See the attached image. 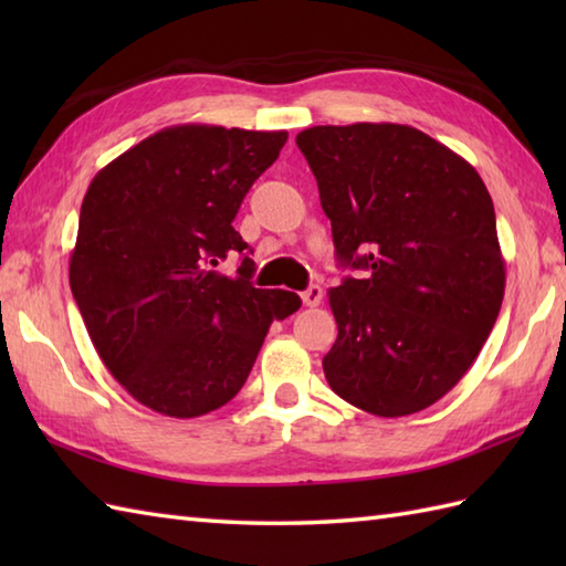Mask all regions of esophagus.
Instances as JSON below:
<instances>
[{
  "label": "esophagus",
  "mask_w": 566,
  "mask_h": 566,
  "mask_svg": "<svg viewBox=\"0 0 566 566\" xmlns=\"http://www.w3.org/2000/svg\"><path fill=\"white\" fill-rule=\"evenodd\" d=\"M321 298H323V290H321L318 284H311L308 290L302 294V302H304V306H311V308L318 306V304H321Z\"/></svg>",
  "instance_id": "1"
}]
</instances>
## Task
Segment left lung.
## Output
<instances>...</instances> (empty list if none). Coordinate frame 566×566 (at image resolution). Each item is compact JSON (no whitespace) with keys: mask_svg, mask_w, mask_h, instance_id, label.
Masks as SVG:
<instances>
[{"mask_svg":"<svg viewBox=\"0 0 566 566\" xmlns=\"http://www.w3.org/2000/svg\"><path fill=\"white\" fill-rule=\"evenodd\" d=\"M296 146L340 264L369 272L328 292L331 389L371 416L423 411L467 375L499 318L506 262L489 189L413 126H314Z\"/></svg>","mask_w":566,"mask_h":566,"instance_id":"obj_1","label":"left lung"}]
</instances>
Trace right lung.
Here are the masks:
<instances>
[{
    "instance_id": "right-lung-1",
    "label": "right lung",
    "mask_w": 566,
    "mask_h": 566,
    "mask_svg": "<svg viewBox=\"0 0 566 566\" xmlns=\"http://www.w3.org/2000/svg\"><path fill=\"white\" fill-rule=\"evenodd\" d=\"M286 130L179 124L128 148L82 199L70 290L112 377L155 413L197 418L243 387L274 321L302 298L219 262L248 243L233 219Z\"/></svg>"
}]
</instances>
